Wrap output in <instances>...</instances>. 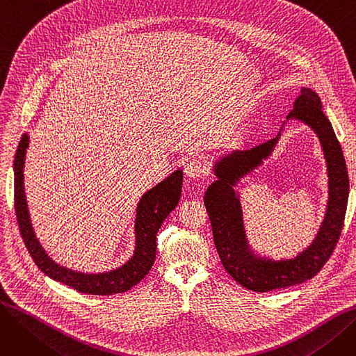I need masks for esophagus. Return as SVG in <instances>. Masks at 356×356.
I'll list each match as a JSON object with an SVG mask.
<instances>
[{"label": "esophagus", "mask_w": 356, "mask_h": 356, "mask_svg": "<svg viewBox=\"0 0 356 356\" xmlns=\"http://www.w3.org/2000/svg\"><path fill=\"white\" fill-rule=\"evenodd\" d=\"M184 173L188 177H200L208 173V165L202 159H192L186 164Z\"/></svg>", "instance_id": "obj_1"}]
</instances>
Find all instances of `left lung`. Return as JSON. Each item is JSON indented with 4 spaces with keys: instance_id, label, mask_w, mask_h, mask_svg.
<instances>
[{
    "instance_id": "left-lung-1",
    "label": "left lung",
    "mask_w": 356,
    "mask_h": 356,
    "mask_svg": "<svg viewBox=\"0 0 356 356\" xmlns=\"http://www.w3.org/2000/svg\"><path fill=\"white\" fill-rule=\"evenodd\" d=\"M307 124L322 144L329 177V199L325 219L312 244L294 258L273 261L255 255L245 236L238 193L234 186L273 153L282 131L275 138L255 145L247 152H234L216 161L218 177L204 193L215 247L228 274L251 291L266 293L302 284L313 278L327 263L338 244L349 196V177L342 147L334 136L330 121L323 114L319 95L310 88H302L287 120Z\"/></svg>"
}]
</instances>
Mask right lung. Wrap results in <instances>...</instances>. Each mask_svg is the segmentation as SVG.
Returning <instances> with one entry per match:
<instances>
[{"label":"right lung","mask_w":356,"mask_h":356,"mask_svg":"<svg viewBox=\"0 0 356 356\" xmlns=\"http://www.w3.org/2000/svg\"><path fill=\"white\" fill-rule=\"evenodd\" d=\"M29 147V136L24 134L18 144L14 159V208L24 244L35 266L46 275L60 282L79 293L109 296L124 293L134 287L152 270L156 259V235L164 219L180 200L183 172L176 170L153 189L147 191L138 202L136 215V251L129 261L120 268L99 274L72 271L56 264L37 241L27 209L24 193V159Z\"/></svg>","instance_id":"add662e5"}]
</instances>
